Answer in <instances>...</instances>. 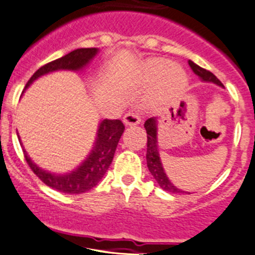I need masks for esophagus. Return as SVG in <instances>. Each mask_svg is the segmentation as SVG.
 <instances>
[{
  "label": "esophagus",
  "instance_id": "1",
  "mask_svg": "<svg viewBox=\"0 0 255 255\" xmlns=\"http://www.w3.org/2000/svg\"><path fill=\"white\" fill-rule=\"evenodd\" d=\"M123 122L126 126H136L141 122V114L137 111H130L123 117Z\"/></svg>",
  "mask_w": 255,
  "mask_h": 255
}]
</instances>
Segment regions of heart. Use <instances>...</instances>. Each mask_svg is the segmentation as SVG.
Segmentation results:
<instances>
[{
  "instance_id": "heart-1",
  "label": "heart",
  "mask_w": 255,
  "mask_h": 255,
  "mask_svg": "<svg viewBox=\"0 0 255 255\" xmlns=\"http://www.w3.org/2000/svg\"><path fill=\"white\" fill-rule=\"evenodd\" d=\"M142 75L147 80L156 79V88L162 96L180 93L188 82L184 70L165 58H151L144 62L142 65Z\"/></svg>"
}]
</instances>
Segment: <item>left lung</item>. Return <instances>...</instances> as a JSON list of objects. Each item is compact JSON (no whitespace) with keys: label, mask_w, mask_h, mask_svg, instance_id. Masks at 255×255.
Listing matches in <instances>:
<instances>
[{"label":"left lung","mask_w":255,"mask_h":255,"mask_svg":"<svg viewBox=\"0 0 255 255\" xmlns=\"http://www.w3.org/2000/svg\"><path fill=\"white\" fill-rule=\"evenodd\" d=\"M188 63H189L190 68L193 70V72L196 73L202 81L213 82V84L224 88L222 82L212 72L199 67L198 65H196L192 61H189ZM144 128H146V132H147V153H146V160H147V166L150 173L152 174V176L155 178L157 184L160 185V188H162L166 192H170V193H184L183 190L178 189L175 185H173V183L169 180V178H167L164 171V167H162L161 160H160L159 156V150H157V122H156V119H147L144 122Z\"/></svg>","instance_id":"left-lung-1"}]
</instances>
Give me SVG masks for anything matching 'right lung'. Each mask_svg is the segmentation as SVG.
<instances>
[{
    "mask_svg": "<svg viewBox=\"0 0 255 255\" xmlns=\"http://www.w3.org/2000/svg\"><path fill=\"white\" fill-rule=\"evenodd\" d=\"M96 53H98L96 48H80V49L72 50L66 56L49 62L39 68L27 81L25 89L30 84H33V81H35L38 77L43 76L45 73L58 70H81L96 56ZM123 132H125V125L122 123V121H119V119L102 121L99 123V128H98L95 143H94V147L90 155L88 156V159L85 160L76 170L65 174V175L48 173L36 166L27 156L26 151H24L25 160H26L29 167L34 171V174L48 187L53 188L62 193H85V192L93 189L107 173L113 161L117 146H118V142Z\"/></svg>",
    "mask_w": 255,
    "mask_h": 255,
    "instance_id": "right-lung-1",
    "label": "right lung"
}]
</instances>
